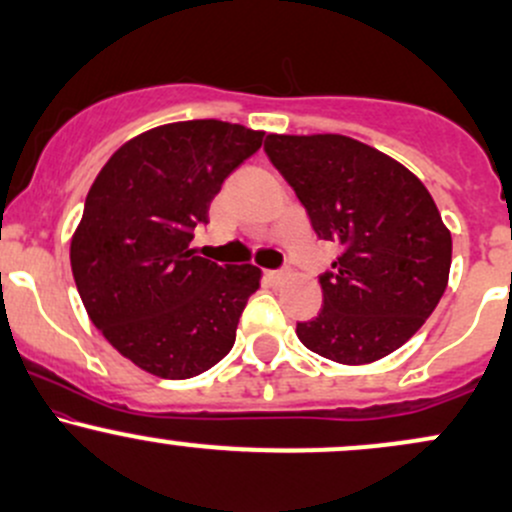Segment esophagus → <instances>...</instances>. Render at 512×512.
<instances>
[{
    "mask_svg": "<svg viewBox=\"0 0 512 512\" xmlns=\"http://www.w3.org/2000/svg\"><path fill=\"white\" fill-rule=\"evenodd\" d=\"M264 274H267V279L272 281V284H276V281H281V279H286L284 269H267V272H264Z\"/></svg>",
    "mask_w": 512,
    "mask_h": 512,
    "instance_id": "obj_1",
    "label": "esophagus"
}]
</instances>
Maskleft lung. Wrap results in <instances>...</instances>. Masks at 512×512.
<instances>
[{"label":"left lung","mask_w":512,"mask_h":512,"mask_svg":"<svg viewBox=\"0 0 512 512\" xmlns=\"http://www.w3.org/2000/svg\"><path fill=\"white\" fill-rule=\"evenodd\" d=\"M264 151L342 252L320 274L322 310L296 334L315 354L361 366L399 349L445 293L452 238L424 182L342 134H267Z\"/></svg>","instance_id":"1"}]
</instances>
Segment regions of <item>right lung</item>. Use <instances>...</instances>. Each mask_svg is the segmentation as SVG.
<instances>
[{
	"mask_svg": "<svg viewBox=\"0 0 512 512\" xmlns=\"http://www.w3.org/2000/svg\"><path fill=\"white\" fill-rule=\"evenodd\" d=\"M262 137L221 120L154 127L122 144L88 190L69 250L76 289L93 325L146 373L195 378L233 349L262 272L204 260L190 240Z\"/></svg>",
	"mask_w": 512,
	"mask_h": 512,
	"instance_id": "right-lung-1",
	"label": "right lung"
}]
</instances>
